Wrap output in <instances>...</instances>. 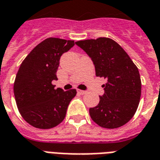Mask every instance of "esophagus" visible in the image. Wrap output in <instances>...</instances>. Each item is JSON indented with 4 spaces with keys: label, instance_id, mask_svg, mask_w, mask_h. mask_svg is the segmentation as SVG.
<instances>
[{
    "label": "esophagus",
    "instance_id": "1",
    "mask_svg": "<svg viewBox=\"0 0 160 160\" xmlns=\"http://www.w3.org/2000/svg\"><path fill=\"white\" fill-rule=\"evenodd\" d=\"M77 92L80 94V95H84V94H86V91H82V90H77Z\"/></svg>",
    "mask_w": 160,
    "mask_h": 160
}]
</instances>
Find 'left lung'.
I'll list each match as a JSON object with an SVG mask.
<instances>
[{"label":"left lung","mask_w":160,"mask_h":160,"mask_svg":"<svg viewBox=\"0 0 160 160\" xmlns=\"http://www.w3.org/2000/svg\"><path fill=\"white\" fill-rule=\"evenodd\" d=\"M90 57L96 75L104 77V93L89 109L92 120L101 127L114 129L134 116L140 102L142 83L138 68L119 44L109 38L75 42Z\"/></svg>","instance_id":"obj_1"}]
</instances>
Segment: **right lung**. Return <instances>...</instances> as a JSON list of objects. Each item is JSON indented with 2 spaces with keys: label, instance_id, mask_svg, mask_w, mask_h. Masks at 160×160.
I'll return each mask as SVG.
<instances>
[{
  "label": "right lung",
  "instance_id": "add662e5",
  "mask_svg": "<svg viewBox=\"0 0 160 160\" xmlns=\"http://www.w3.org/2000/svg\"><path fill=\"white\" fill-rule=\"evenodd\" d=\"M74 46V41L48 38L23 60L13 86L18 108L26 122L39 129L55 127L64 119L76 90L64 92L52 84L58 80L60 58Z\"/></svg>",
  "mask_w": 160,
  "mask_h": 160
}]
</instances>
